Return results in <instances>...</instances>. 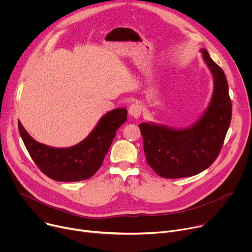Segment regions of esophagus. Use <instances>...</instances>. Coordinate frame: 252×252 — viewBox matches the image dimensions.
I'll list each match as a JSON object with an SVG mask.
<instances>
[{"mask_svg":"<svg viewBox=\"0 0 252 252\" xmlns=\"http://www.w3.org/2000/svg\"><path fill=\"white\" fill-rule=\"evenodd\" d=\"M141 114V106L137 103H132L128 107V115L133 118H138Z\"/></svg>","mask_w":252,"mask_h":252,"instance_id":"obj_1","label":"esophagus"}]
</instances>
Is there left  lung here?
Listing matches in <instances>:
<instances>
[{"label":"left lung","instance_id":"obj_1","mask_svg":"<svg viewBox=\"0 0 252 252\" xmlns=\"http://www.w3.org/2000/svg\"><path fill=\"white\" fill-rule=\"evenodd\" d=\"M200 52L213 80L211 98L200 118L184 128L152 122L138 126L147 162L164 178L192 176L206 169L218 158L230 125L226 77L205 49Z\"/></svg>","mask_w":252,"mask_h":252}]
</instances>
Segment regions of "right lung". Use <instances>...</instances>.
I'll use <instances>...</instances> for the list:
<instances>
[{
	"mask_svg": "<svg viewBox=\"0 0 252 252\" xmlns=\"http://www.w3.org/2000/svg\"><path fill=\"white\" fill-rule=\"evenodd\" d=\"M127 118L124 107L104 114L90 134L75 146L54 148L32 138L19 122L25 146L39 168L57 182L75 183L92 177L101 166L117 130Z\"/></svg>",
	"mask_w": 252,
	"mask_h": 252,
	"instance_id": "1",
	"label": "right lung"
}]
</instances>
